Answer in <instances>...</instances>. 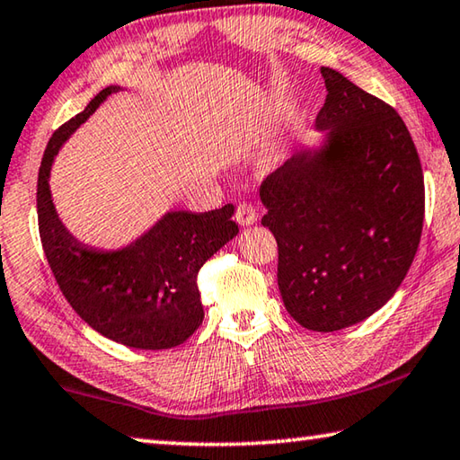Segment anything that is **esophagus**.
Instances as JSON below:
<instances>
[{
    "instance_id": "34e87169",
    "label": "esophagus",
    "mask_w": 460,
    "mask_h": 460,
    "mask_svg": "<svg viewBox=\"0 0 460 460\" xmlns=\"http://www.w3.org/2000/svg\"><path fill=\"white\" fill-rule=\"evenodd\" d=\"M236 222L240 226H252L256 220H259V212H256L254 204L251 201H240L236 206Z\"/></svg>"
}]
</instances>
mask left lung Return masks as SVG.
<instances>
[{
    "mask_svg": "<svg viewBox=\"0 0 460 460\" xmlns=\"http://www.w3.org/2000/svg\"><path fill=\"white\" fill-rule=\"evenodd\" d=\"M321 149H301L261 185L262 224L279 244V288L311 332L356 325L384 307L414 261L424 175L388 102L323 66Z\"/></svg>",
    "mask_w": 460,
    "mask_h": 460,
    "instance_id": "obj_1",
    "label": "left lung"
}]
</instances>
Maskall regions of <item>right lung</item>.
<instances>
[{
  "mask_svg": "<svg viewBox=\"0 0 460 460\" xmlns=\"http://www.w3.org/2000/svg\"><path fill=\"white\" fill-rule=\"evenodd\" d=\"M117 86H107L58 127L38 172V228L52 275L70 307L109 340L137 349H172L201 325L198 272L238 234L234 206L212 212H167L137 243L115 252L80 244L56 216L48 177L60 145Z\"/></svg>",
  "mask_w": 460,
  "mask_h": 460,
  "instance_id": "right-lung-1",
  "label": "right lung"
}]
</instances>
